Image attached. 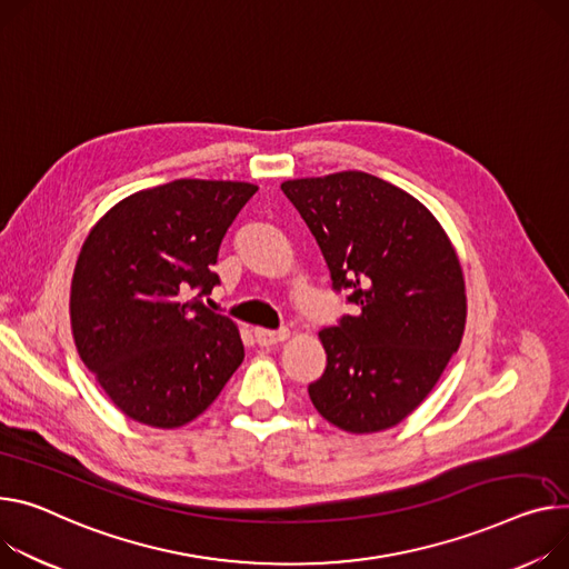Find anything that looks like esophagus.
I'll use <instances>...</instances> for the list:
<instances>
[{
    "mask_svg": "<svg viewBox=\"0 0 569 569\" xmlns=\"http://www.w3.org/2000/svg\"><path fill=\"white\" fill-rule=\"evenodd\" d=\"M289 337V330H267V328H254V339L259 346H273L278 341H284Z\"/></svg>",
    "mask_w": 569,
    "mask_h": 569,
    "instance_id": "1",
    "label": "esophagus"
}]
</instances>
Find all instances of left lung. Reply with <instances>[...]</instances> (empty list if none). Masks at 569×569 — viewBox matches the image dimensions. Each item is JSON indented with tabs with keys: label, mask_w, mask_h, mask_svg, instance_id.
Listing matches in <instances>:
<instances>
[{
	"label": "left lung",
	"mask_w": 569,
	"mask_h": 569,
	"mask_svg": "<svg viewBox=\"0 0 569 569\" xmlns=\"http://www.w3.org/2000/svg\"><path fill=\"white\" fill-rule=\"evenodd\" d=\"M315 234L335 291L353 305L319 339L328 365L308 391L346 432L403 421L458 351L467 296L458 254L410 193L362 170L282 182Z\"/></svg>",
	"instance_id": "1"
}]
</instances>
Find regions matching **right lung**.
Segmentation results:
<instances>
[{"label":"right lung","instance_id":"add662e5","mask_svg":"<svg viewBox=\"0 0 569 569\" xmlns=\"http://www.w3.org/2000/svg\"><path fill=\"white\" fill-rule=\"evenodd\" d=\"M254 191L174 180L120 200L86 237L70 289L72 337L129 419L180 428L243 362L237 326L200 298L221 282L211 271L218 248Z\"/></svg>","mask_w":569,"mask_h":569}]
</instances>
